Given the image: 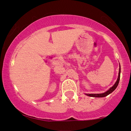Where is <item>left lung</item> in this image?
Returning <instances> with one entry per match:
<instances>
[{"label":"left lung","mask_w":131,"mask_h":131,"mask_svg":"<svg viewBox=\"0 0 131 131\" xmlns=\"http://www.w3.org/2000/svg\"><path fill=\"white\" fill-rule=\"evenodd\" d=\"M120 76H121V65H119V74H118V78L117 79V80L115 82V83L114 84V85L112 87H111L108 90H107L106 92L101 93V94H85L86 95L91 96V97H95V98H102V97H105L108 95L110 94L111 93L113 92V91L116 89V88L118 86L119 84V80H120Z\"/></svg>","instance_id":"left-lung-1"}]
</instances>
